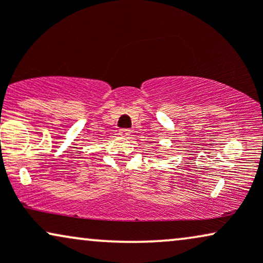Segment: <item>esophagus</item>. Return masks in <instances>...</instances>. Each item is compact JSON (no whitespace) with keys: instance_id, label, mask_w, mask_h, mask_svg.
Instances as JSON below:
<instances>
[{"instance_id":"34e87169","label":"esophagus","mask_w":263,"mask_h":263,"mask_svg":"<svg viewBox=\"0 0 263 263\" xmlns=\"http://www.w3.org/2000/svg\"><path fill=\"white\" fill-rule=\"evenodd\" d=\"M130 130H129V129H119V135H122V136H124V138H128L129 135H130Z\"/></svg>"}]
</instances>
